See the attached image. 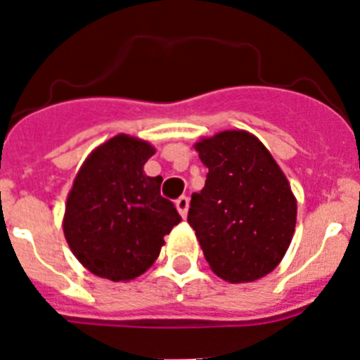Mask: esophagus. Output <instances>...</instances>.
Instances as JSON below:
<instances>
[{
    "instance_id": "1",
    "label": "esophagus",
    "mask_w": 360,
    "mask_h": 360,
    "mask_svg": "<svg viewBox=\"0 0 360 360\" xmlns=\"http://www.w3.org/2000/svg\"><path fill=\"white\" fill-rule=\"evenodd\" d=\"M176 209L178 212L182 214V218H186L187 209H189V198H187V196H180V198L176 200Z\"/></svg>"
}]
</instances>
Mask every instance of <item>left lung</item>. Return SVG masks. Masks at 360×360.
<instances>
[{
	"mask_svg": "<svg viewBox=\"0 0 360 360\" xmlns=\"http://www.w3.org/2000/svg\"><path fill=\"white\" fill-rule=\"evenodd\" d=\"M209 169L193 193L187 221L216 276L259 279L278 266L295 229L297 203L269 149L247 131H221L196 144Z\"/></svg>",
	"mask_w": 360,
	"mask_h": 360,
	"instance_id": "obj_1",
	"label": "left lung"
}]
</instances>
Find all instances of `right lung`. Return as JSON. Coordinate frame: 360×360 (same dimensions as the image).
<instances>
[{"instance_id":"right-lung-1","label":"right lung","mask_w":360,"mask_h":360,"mask_svg":"<svg viewBox=\"0 0 360 360\" xmlns=\"http://www.w3.org/2000/svg\"><path fill=\"white\" fill-rule=\"evenodd\" d=\"M153 155L148 142L117 135L98 146L75 176L63 231L75 257L95 276L129 281L144 274L165 234L182 219L160 195L162 176L144 173Z\"/></svg>"}]
</instances>
